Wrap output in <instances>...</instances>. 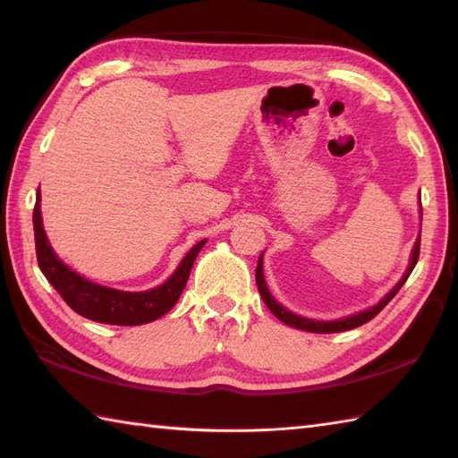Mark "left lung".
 <instances>
[{
	"label": "left lung",
	"mask_w": 458,
	"mask_h": 458,
	"mask_svg": "<svg viewBox=\"0 0 458 458\" xmlns=\"http://www.w3.org/2000/svg\"><path fill=\"white\" fill-rule=\"evenodd\" d=\"M423 214V212H421ZM420 244H421V234L420 238H417L415 246H413V251H411V261H410V267L405 269L403 277L400 279V284H397L390 293H387L382 301H379L377 305L369 307L366 310H362V313H356L352 317H346V318H338V320H313V318H305V317H299L295 313H291V310H287L285 307H281L277 301L271 297L269 289L266 285V279H264V261H261V256L258 259V267H256V284H258V289H259V295L261 299H264V303L267 305V309L274 313L281 323H285L289 327L293 328H299V330H309V333H318V335H328V333H343V330H350V328H356L360 325L368 323V320H372L379 310H382L390 301L395 297L397 291L402 289V285L407 281V277H410V274L413 271L417 259H420Z\"/></svg>",
	"instance_id": "8db88e82"
}]
</instances>
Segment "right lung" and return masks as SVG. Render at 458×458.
<instances>
[{
	"instance_id": "right-lung-1",
	"label": "right lung",
	"mask_w": 458,
	"mask_h": 458,
	"mask_svg": "<svg viewBox=\"0 0 458 458\" xmlns=\"http://www.w3.org/2000/svg\"><path fill=\"white\" fill-rule=\"evenodd\" d=\"M38 202H41V194L37 192V202L33 208V230L38 267H41L43 276L48 279V284L58 291V295L66 301V305L74 313L96 320V323L135 327L151 323V320L169 313L179 301L184 285H187L194 259H197L202 246L207 244V240H200L199 244H194L189 254L182 258L179 267L174 269V274L159 287L141 291V293L110 289L84 279L58 259L47 240L41 218V204Z\"/></svg>"
}]
</instances>
